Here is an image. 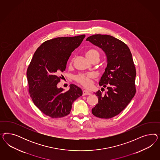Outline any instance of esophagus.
Masks as SVG:
<instances>
[{
    "mask_svg": "<svg viewBox=\"0 0 160 160\" xmlns=\"http://www.w3.org/2000/svg\"><path fill=\"white\" fill-rule=\"evenodd\" d=\"M90 92H89L87 90H83L82 91V95L83 96H86V95H90Z\"/></svg>",
    "mask_w": 160,
    "mask_h": 160,
    "instance_id": "obj_1",
    "label": "esophagus"
}]
</instances>
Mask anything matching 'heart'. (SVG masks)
I'll use <instances>...</instances> for the list:
<instances>
[{"label":"heart","mask_w":160,"mask_h":160,"mask_svg":"<svg viewBox=\"0 0 160 160\" xmlns=\"http://www.w3.org/2000/svg\"><path fill=\"white\" fill-rule=\"evenodd\" d=\"M86 56L87 58L92 61L93 59H98L99 60L100 58V53L97 50L91 48L88 50ZM95 78V75L92 73H88V74H79L75 76V80L81 84L82 86L86 87H90L92 84V80Z\"/></svg>","instance_id":"obj_1"}]
</instances>
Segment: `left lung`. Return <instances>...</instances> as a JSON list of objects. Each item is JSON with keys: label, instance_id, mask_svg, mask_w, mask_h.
Returning a JSON list of instances; mask_svg holds the SVG:
<instances>
[{"label": "left lung", "instance_id": "1", "mask_svg": "<svg viewBox=\"0 0 160 160\" xmlns=\"http://www.w3.org/2000/svg\"><path fill=\"white\" fill-rule=\"evenodd\" d=\"M86 40L102 48L107 63L99 85L108 91L104 95L100 90L95 92L98 102L92 112L97 117L110 118L120 114L136 94V70L132 54L126 44L110 35L94 34Z\"/></svg>", "mask_w": 160, "mask_h": 160}]
</instances>
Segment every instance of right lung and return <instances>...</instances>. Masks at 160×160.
<instances>
[{
  "label": "right lung",
  "instance_id": "right-lung-1",
  "mask_svg": "<svg viewBox=\"0 0 160 160\" xmlns=\"http://www.w3.org/2000/svg\"><path fill=\"white\" fill-rule=\"evenodd\" d=\"M85 36L47 40L32 58L26 73L30 96L35 106L48 116L56 118L68 116L73 102L82 96V89L74 84H70L67 92L58 88L57 84L62 79L60 73L65 70L68 59Z\"/></svg>",
  "mask_w": 160,
  "mask_h": 160
}]
</instances>
